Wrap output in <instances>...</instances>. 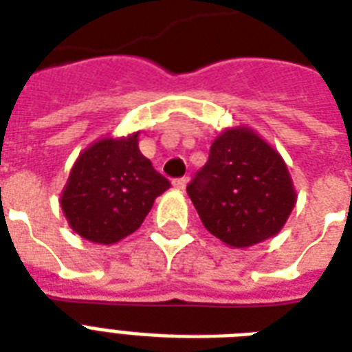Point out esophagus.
<instances>
[{
    "label": "esophagus",
    "mask_w": 352,
    "mask_h": 352,
    "mask_svg": "<svg viewBox=\"0 0 352 352\" xmlns=\"http://www.w3.org/2000/svg\"><path fill=\"white\" fill-rule=\"evenodd\" d=\"M187 182H189L187 178H176V179H173V187L178 190H184L185 187H187Z\"/></svg>",
    "instance_id": "esophagus-1"
}]
</instances>
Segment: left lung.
I'll use <instances>...</instances> for the list:
<instances>
[{"mask_svg": "<svg viewBox=\"0 0 352 352\" xmlns=\"http://www.w3.org/2000/svg\"><path fill=\"white\" fill-rule=\"evenodd\" d=\"M187 195L201 224L230 248H250L277 235L298 195L280 154L252 128H226Z\"/></svg>", "mask_w": 352, "mask_h": 352, "instance_id": "8db88e82", "label": "left lung"}]
</instances>
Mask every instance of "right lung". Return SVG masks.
I'll return each mask as SVG.
<instances>
[{
	"mask_svg": "<svg viewBox=\"0 0 352 352\" xmlns=\"http://www.w3.org/2000/svg\"><path fill=\"white\" fill-rule=\"evenodd\" d=\"M138 143L139 132L102 138L73 163L60 207L69 228L86 241L108 246L132 235L170 187Z\"/></svg>",
	"mask_w": 352,
	"mask_h": 352,
	"instance_id": "add662e5",
	"label": "right lung"
}]
</instances>
